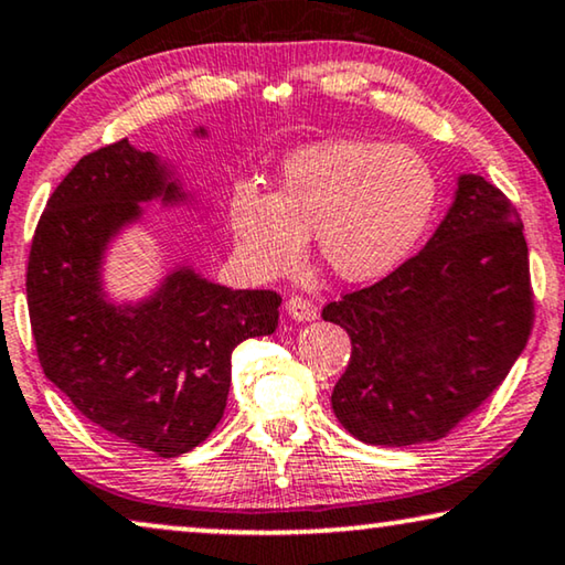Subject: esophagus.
<instances>
[{"label":"esophagus","instance_id":"1","mask_svg":"<svg viewBox=\"0 0 565 565\" xmlns=\"http://www.w3.org/2000/svg\"><path fill=\"white\" fill-rule=\"evenodd\" d=\"M286 312H289L291 320L309 322V320H315V317H317V305L312 299L299 297V294H291V297L286 299Z\"/></svg>","mask_w":565,"mask_h":565}]
</instances>
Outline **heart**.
<instances>
[{
    "mask_svg": "<svg viewBox=\"0 0 565 565\" xmlns=\"http://www.w3.org/2000/svg\"><path fill=\"white\" fill-rule=\"evenodd\" d=\"M438 179L417 150L373 140H330L286 158L276 192L241 181L230 227L253 271L276 279L299 266L315 233L338 279L384 276L425 233Z\"/></svg>",
    "mask_w": 565,
    "mask_h": 565,
    "instance_id": "1",
    "label": "heart"
}]
</instances>
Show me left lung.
<instances>
[{
	"mask_svg": "<svg viewBox=\"0 0 565 565\" xmlns=\"http://www.w3.org/2000/svg\"><path fill=\"white\" fill-rule=\"evenodd\" d=\"M322 317L351 338L332 409L353 438H445L502 386L535 324L518 206L483 177H460L425 248Z\"/></svg>",
	"mask_w": 565,
	"mask_h": 565,
	"instance_id": "8db88e82",
	"label": "left lung"
}]
</instances>
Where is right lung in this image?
<instances>
[{
	"label": "right lung",
	"instance_id": "1",
	"mask_svg": "<svg viewBox=\"0 0 565 565\" xmlns=\"http://www.w3.org/2000/svg\"><path fill=\"white\" fill-rule=\"evenodd\" d=\"M153 196H181L153 153L122 138L84 156L38 220L25 289L45 376L102 430L173 458L217 427L233 351L271 335L281 297L233 291L181 268L146 305L109 307L99 291L102 250Z\"/></svg>",
	"mask_w": 565,
	"mask_h": 565
}]
</instances>
